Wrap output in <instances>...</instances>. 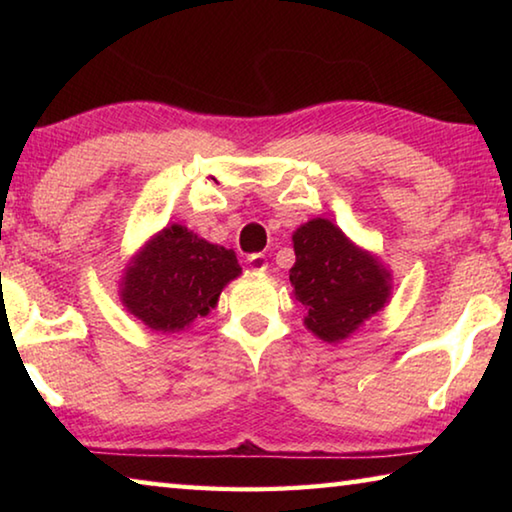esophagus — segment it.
I'll return each mask as SVG.
<instances>
[{"mask_svg":"<svg viewBox=\"0 0 512 512\" xmlns=\"http://www.w3.org/2000/svg\"><path fill=\"white\" fill-rule=\"evenodd\" d=\"M246 264L253 268V271H259V273H264L266 268H268V262H266V257L262 255V253H255V255H250L248 259H246Z\"/></svg>","mask_w":512,"mask_h":512,"instance_id":"obj_1","label":"esophagus"}]
</instances>
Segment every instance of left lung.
I'll use <instances>...</instances> for the list:
<instances>
[{"mask_svg":"<svg viewBox=\"0 0 512 512\" xmlns=\"http://www.w3.org/2000/svg\"><path fill=\"white\" fill-rule=\"evenodd\" d=\"M296 264L289 280L305 307V327L325 343H341L377 316L393 296V275L339 225L316 216L293 232Z\"/></svg>","mask_w":512,"mask_h":512,"instance_id":"8db88e82","label":"left lung"}]
</instances>
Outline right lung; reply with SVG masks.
I'll list each match as a JSON object with an SVG mask.
<instances>
[{
    "label": "right lung",
    "mask_w": 512,
    "mask_h": 512,
    "mask_svg": "<svg viewBox=\"0 0 512 512\" xmlns=\"http://www.w3.org/2000/svg\"><path fill=\"white\" fill-rule=\"evenodd\" d=\"M241 275L235 250L171 223L126 264L119 300L128 314L160 334H176L210 314L221 291Z\"/></svg>",
    "instance_id": "add662e5"
}]
</instances>
